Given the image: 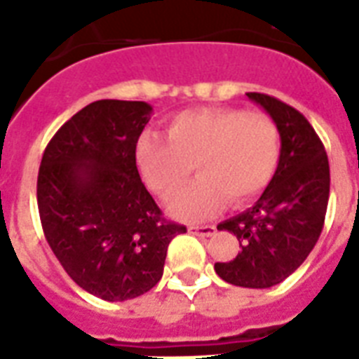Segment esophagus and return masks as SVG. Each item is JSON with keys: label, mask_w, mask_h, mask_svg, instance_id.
<instances>
[{"label": "esophagus", "mask_w": 359, "mask_h": 359, "mask_svg": "<svg viewBox=\"0 0 359 359\" xmlns=\"http://www.w3.org/2000/svg\"><path fill=\"white\" fill-rule=\"evenodd\" d=\"M190 233L197 236H212L216 233V225H191Z\"/></svg>", "instance_id": "esophagus-1"}]
</instances>
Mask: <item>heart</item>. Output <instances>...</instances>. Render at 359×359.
<instances>
[{"label": "heart", "instance_id": "heart-1", "mask_svg": "<svg viewBox=\"0 0 359 359\" xmlns=\"http://www.w3.org/2000/svg\"><path fill=\"white\" fill-rule=\"evenodd\" d=\"M279 154L276 123L238 108L188 109L168 121L165 140L143 134L135 145L143 179L163 199L184 188L194 165L199 179L169 205L184 219L210 218L227 199H255L278 171Z\"/></svg>", "mask_w": 359, "mask_h": 359}]
</instances>
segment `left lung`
Wrapping results in <instances>:
<instances>
[{"label":"left lung","instance_id":"8db88e82","mask_svg":"<svg viewBox=\"0 0 359 359\" xmlns=\"http://www.w3.org/2000/svg\"><path fill=\"white\" fill-rule=\"evenodd\" d=\"M248 97L278 126L279 165L253 207L218 225L236 235L242 250L233 261L216 262L214 270L236 287L268 289L306 261L323 233L330 163L323 141L298 109L262 93Z\"/></svg>","mask_w":359,"mask_h":359}]
</instances>
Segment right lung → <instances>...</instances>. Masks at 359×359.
Returning <instances> with one entry per match:
<instances>
[{
    "label": "right lung",
    "mask_w": 359,
    "mask_h": 359,
    "mask_svg": "<svg viewBox=\"0 0 359 359\" xmlns=\"http://www.w3.org/2000/svg\"><path fill=\"white\" fill-rule=\"evenodd\" d=\"M152 108L97 100L72 115L42 154L36 203L53 255L83 290L108 302L160 281L169 242L184 225L163 218L135 165Z\"/></svg>",
    "instance_id": "obj_1"
}]
</instances>
